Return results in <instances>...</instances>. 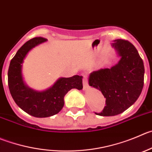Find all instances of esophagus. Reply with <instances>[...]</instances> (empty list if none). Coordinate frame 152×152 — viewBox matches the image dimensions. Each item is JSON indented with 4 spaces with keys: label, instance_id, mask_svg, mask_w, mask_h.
<instances>
[{
    "label": "esophagus",
    "instance_id": "esophagus-1",
    "mask_svg": "<svg viewBox=\"0 0 152 152\" xmlns=\"http://www.w3.org/2000/svg\"><path fill=\"white\" fill-rule=\"evenodd\" d=\"M83 88L84 90H87L88 88V79H87V73H83Z\"/></svg>",
    "mask_w": 152,
    "mask_h": 152
}]
</instances>
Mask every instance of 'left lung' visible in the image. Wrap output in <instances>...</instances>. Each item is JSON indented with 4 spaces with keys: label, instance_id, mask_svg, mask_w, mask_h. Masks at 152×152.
<instances>
[{
    "label": "left lung",
    "instance_id": "obj_1",
    "mask_svg": "<svg viewBox=\"0 0 152 152\" xmlns=\"http://www.w3.org/2000/svg\"><path fill=\"white\" fill-rule=\"evenodd\" d=\"M112 45L120 58L118 62L111 68L93 71L88 77L89 86L106 98L103 111L95 113L101 116L116 115L127 110L137 101L144 85V64L135 46L121 39Z\"/></svg>",
    "mask_w": 152,
    "mask_h": 152
}]
</instances>
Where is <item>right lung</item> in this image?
<instances>
[{
  "instance_id": "obj_1",
  "label": "right lung",
  "mask_w": 152,
  "mask_h": 152,
  "mask_svg": "<svg viewBox=\"0 0 152 152\" xmlns=\"http://www.w3.org/2000/svg\"><path fill=\"white\" fill-rule=\"evenodd\" d=\"M47 40L34 37L25 42L11 60L8 70V86L12 97L18 107L37 118L50 117L58 113L64 105V96L72 88L82 90L83 76L59 78L52 86L44 91L28 87L22 76V64L30 50Z\"/></svg>"
}]
</instances>
